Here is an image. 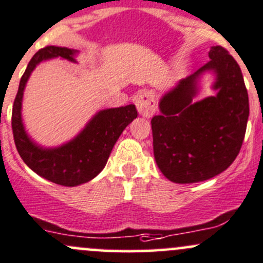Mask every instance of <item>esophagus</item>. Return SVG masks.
<instances>
[{
    "label": "esophagus",
    "instance_id": "esophagus-1",
    "mask_svg": "<svg viewBox=\"0 0 263 263\" xmlns=\"http://www.w3.org/2000/svg\"><path fill=\"white\" fill-rule=\"evenodd\" d=\"M136 104L137 110L140 112L141 116L143 117H151L155 112H156V99H155L154 93L151 92H142L136 97Z\"/></svg>",
    "mask_w": 263,
    "mask_h": 263
}]
</instances>
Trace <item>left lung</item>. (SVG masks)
Here are the masks:
<instances>
[{
  "instance_id": "left-lung-1",
  "label": "left lung",
  "mask_w": 263,
  "mask_h": 263,
  "mask_svg": "<svg viewBox=\"0 0 263 263\" xmlns=\"http://www.w3.org/2000/svg\"><path fill=\"white\" fill-rule=\"evenodd\" d=\"M209 60L160 101L151 120L154 156L161 173L178 184L204 181L231 166L242 147L250 104L241 68L228 50L213 46ZM217 74V96L192 102L201 72Z\"/></svg>"
}]
</instances>
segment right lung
Wrapping results in <instances>:
<instances>
[{
	"label": "right lung",
	"mask_w": 263,
	"mask_h": 263,
	"mask_svg": "<svg viewBox=\"0 0 263 263\" xmlns=\"http://www.w3.org/2000/svg\"><path fill=\"white\" fill-rule=\"evenodd\" d=\"M74 54L76 51L71 49L50 45L40 49L32 57L21 77L11 118L16 148L25 164L37 175L63 186H76L96 178L107 164L110 151L123 129L137 117L135 104L104 109L98 112L70 142L57 148H43L35 145L27 137L21 121L22 95L27 79L43 60L60 57L74 62Z\"/></svg>",
	"instance_id": "add662e5"
}]
</instances>
